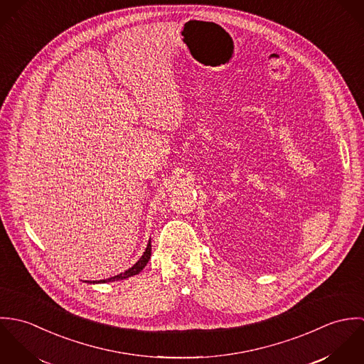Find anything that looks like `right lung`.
Masks as SVG:
<instances>
[{
    "label": "right lung",
    "instance_id": "add662e5",
    "mask_svg": "<svg viewBox=\"0 0 364 364\" xmlns=\"http://www.w3.org/2000/svg\"><path fill=\"white\" fill-rule=\"evenodd\" d=\"M150 257H151V240L149 241V244H147V248H146L144 254L141 255V258L137 260V262H136V263H134L132 267H129L126 272H123V273H120V274H116V276H113V277H109V279H104V280H94V282L88 280L87 283H107V282L123 280V279L132 277V276H134V274H139V273H140V272L144 269V266L149 263Z\"/></svg>",
    "mask_w": 364,
    "mask_h": 364
}]
</instances>
